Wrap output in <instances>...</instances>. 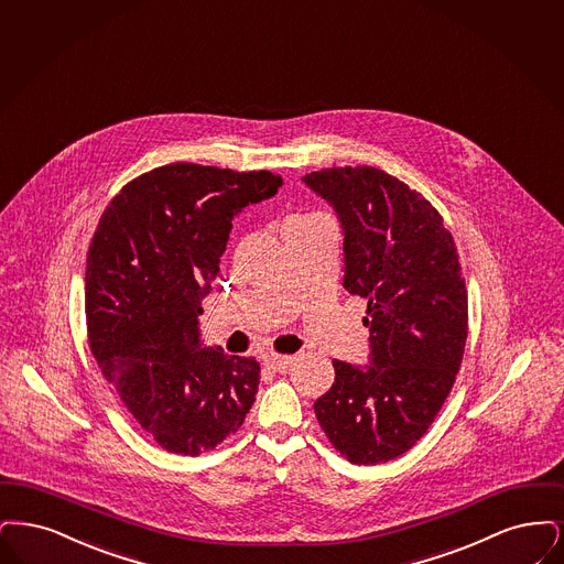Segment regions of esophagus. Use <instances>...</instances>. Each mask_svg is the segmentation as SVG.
Returning <instances> with one entry per match:
<instances>
[{
	"instance_id": "34e87169",
	"label": "esophagus",
	"mask_w": 564,
	"mask_h": 564,
	"mask_svg": "<svg viewBox=\"0 0 564 564\" xmlns=\"http://www.w3.org/2000/svg\"><path fill=\"white\" fill-rule=\"evenodd\" d=\"M265 362L270 365L273 370H286L293 365V356H282V354H270L265 358Z\"/></svg>"
}]
</instances>
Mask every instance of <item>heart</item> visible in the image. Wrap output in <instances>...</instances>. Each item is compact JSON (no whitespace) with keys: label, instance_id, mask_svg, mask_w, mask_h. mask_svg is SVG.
<instances>
[{"label":"heart","instance_id":"heart-1","mask_svg":"<svg viewBox=\"0 0 564 564\" xmlns=\"http://www.w3.org/2000/svg\"><path fill=\"white\" fill-rule=\"evenodd\" d=\"M316 217H322V215H316V213H307V215H293V217H289V219L284 220V225H289V223H303V220L316 219Z\"/></svg>","mask_w":564,"mask_h":564}]
</instances>
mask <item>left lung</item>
Here are the masks:
<instances>
[{
	"mask_svg": "<svg viewBox=\"0 0 564 564\" xmlns=\"http://www.w3.org/2000/svg\"><path fill=\"white\" fill-rule=\"evenodd\" d=\"M344 227V286L368 301L370 365L333 360L335 383L314 411L356 466L400 457L441 413L464 360L467 289L441 213L372 166L303 176Z\"/></svg>",
	"mask_w": 564,
	"mask_h": 564,
	"instance_id": "1",
	"label": "left lung"
}]
</instances>
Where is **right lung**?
<instances>
[{
	"label": "right lung",
	"mask_w": 564,
	"mask_h": 564,
	"mask_svg": "<svg viewBox=\"0 0 564 564\" xmlns=\"http://www.w3.org/2000/svg\"><path fill=\"white\" fill-rule=\"evenodd\" d=\"M270 171L176 162L123 185L86 259V326L98 368L141 430L196 457L245 423L261 383L254 358L202 347L197 316L231 220L275 196Z\"/></svg>",
	"instance_id": "add662e5"
}]
</instances>
